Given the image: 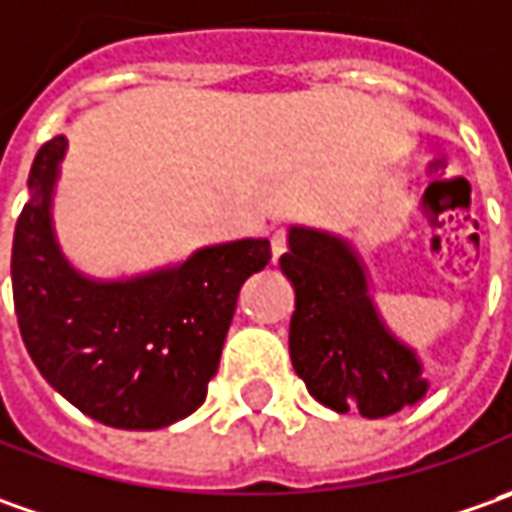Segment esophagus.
I'll use <instances>...</instances> for the list:
<instances>
[{
  "instance_id": "34e87169",
  "label": "esophagus",
  "mask_w": 512,
  "mask_h": 512,
  "mask_svg": "<svg viewBox=\"0 0 512 512\" xmlns=\"http://www.w3.org/2000/svg\"><path fill=\"white\" fill-rule=\"evenodd\" d=\"M272 260H277V257L286 252V243H289V235L283 232V229H274L272 232Z\"/></svg>"
}]
</instances>
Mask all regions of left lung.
Listing matches in <instances>:
<instances>
[{
	"instance_id": "obj_1",
	"label": "left lung",
	"mask_w": 512,
	"mask_h": 512,
	"mask_svg": "<svg viewBox=\"0 0 512 512\" xmlns=\"http://www.w3.org/2000/svg\"><path fill=\"white\" fill-rule=\"evenodd\" d=\"M280 269L294 289L289 354L309 394L337 414L379 419L428 394L422 357L382 320L371 274L351 240L289 226Z\"/></svg>"
}]
</instances>
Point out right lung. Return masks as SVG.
I'll return each instance as SVG.
<instances>
[{
    "label": "right lung",
    "instance_id": "obj_1",
    "mask_svg": "<svg viewBox=\"0 0 512 512\" xmlns=\"http://www.w3.org/2000/svg\"><path fill=\"white\" fill-rule=\"evenodd\" d=\"M64 155V135L36 152L13 235V306L27 354L70 405L101 425L167 428L203 405L240 286L266 269L269 240L201 246L181 263L133 277L79 272L53 226Z\"/></svg>",
    "mask_w": 512,
    "mask_h": 512
}]
</instances>
